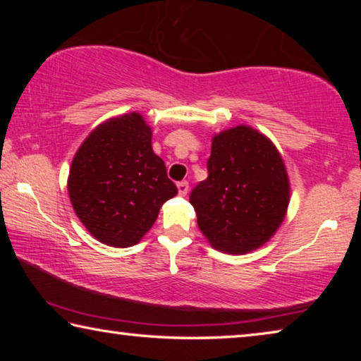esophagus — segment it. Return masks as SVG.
Masks as SVG:
<instances>
[{
	"instance_id": "34e87169",
	"label": "esophagus",
	"mask_w": 361,
	"mask_h": 361,
	"mask_svg": "<svg viewBox=\"0 0 361 361\" xmlns=\"http://www.w3.org/2000/svg\"><path fill=\"white\" fill-rule=\"evenodd\" d=\"M176 188H178V192H180V195H186V194H188V191H189V185H188V181H181V183H178V185H176Z\"/></svg>"
}]
</instances>
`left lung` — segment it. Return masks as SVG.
Listing matches in <instances>:
<instances>
[{"mask_svg": "<svg viewBox=\"0 0 361 361\" xmlns=\"http://www.w3.org/2000/svg\"><path fill=\"white\" fill-rule=\"evenodd\" d=\"M209 178L189 202L213 248L245 255L272 239L290 204V178L276 145L250 126L215 133Z\"/></svg>", "mask_w": 361, "mask_h": 361, "instance_id": "left-lung-1", "label": "left lung"}]
</instances>
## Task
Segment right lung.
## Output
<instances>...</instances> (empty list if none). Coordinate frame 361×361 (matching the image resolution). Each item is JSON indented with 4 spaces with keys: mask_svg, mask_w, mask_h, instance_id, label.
<instances>
[{
    "mask_svg": "<svg viewBox=\"0 0 361 361\" xmlns=\"http://www.w3.org/2000/svg\"><path fill=\"white\" fill-rule=\"evenodd\" d=\"M151 140L148 122L132 111L97 126L73 157L66 183L73 210L105 245H137L178 194Z\"/></svg>",
    "mask_w": 361,
    "mask_h": 361,
    "instance_id": "right-lung-1",
    "label": "right lung"
}]
</instances>
